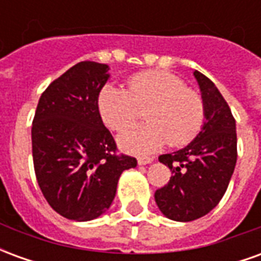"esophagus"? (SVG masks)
<instances>
[{"label":"esophagus","instance_id":"esophagus-1","mask_svg":"<svg viewBox=\"0 0 261 261\" xmlns=\"http://www.w3.org/2000/svg\"><path fill=\"white\" fill-rule=\"evenodd\" d=\"M152 162L151 158H138V165H148Z\"/></svg>","mask_w":261,"mask_h":261}]
</instances>
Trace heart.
<instances>
[{"instance_id":"1","label":"heart","mask_w":261,"mask_h":261,"mask_svg":"<svg viewBox=\"0 0 261 261\" xmlns=\"http://www.w3.org/2000/svg\"><path fill=\"white\" fill-rule=\"evenodd\" d=\"M145 108L147 123L120 133V147L127 152L149 155L166 142L183 147L196 138L205 119L202 97L169 71H142L128 78L127 91L105 85L97 95V112L110 130L131 124Z\"/></svg>"}]
</instances>
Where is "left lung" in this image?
<instances>
[{"instance_id":"obj_1","label":"left lung","mask_w":261,"mask_h":261,"mask_svg":"<svg viewBox=\"0 0 261 261\" xmlns=\"http://www.w3.org/2000/svg\"><path fill=\"white\" fill-rule=\"evenodd\" d=\"M205 108L201 131L189 145L159 156L172 177L155 192L165 217L189 222L207 215L224 197L238 158L236 124L228 103L214 82L194 71Z\"/></svg>"}]
</instances>
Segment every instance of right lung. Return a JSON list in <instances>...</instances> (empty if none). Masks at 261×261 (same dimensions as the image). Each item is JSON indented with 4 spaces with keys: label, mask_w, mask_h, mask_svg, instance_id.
Here are the masks:
<instances>
[{
    "label": "right lung",
    "mask_w": 261,
    "mask_h": 261,
    "mask_svg": "<svg viewBox=\"0 0 261 261\" xmlns=\"http://www.w3.org/2000/svg\"><path fill=\"white\" fill-rule=\"evenodd\" d=\"M109 67L81 61L54 80L37 103L32 153L37 183L64 218L91 221L113 201L120 175L137 159L117 155L113 136L97 112Z\"/></svg>",
    "instance_id": "1"
}]
</instances>
